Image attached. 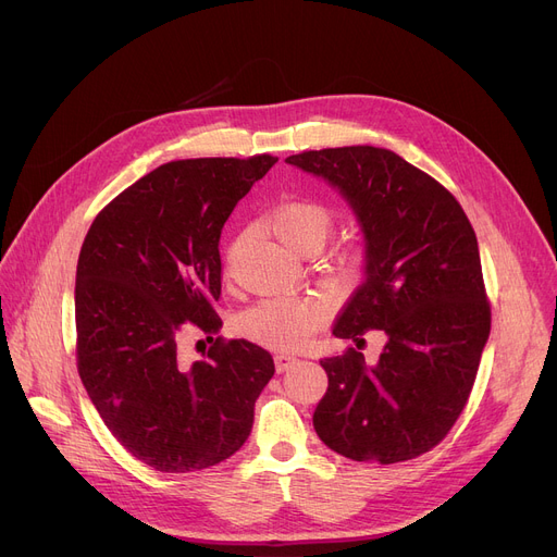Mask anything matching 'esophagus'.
Instances as JSON below:
<instances>
[{"label": "esophagus", "instance_id": "1", "mask_svg": "<svg viewBox=\"0 0 557 557\" xmlns=\"http://www.w3.org/2000/svg\"><path fill=\"white\" fill-rule=\"evenodd\" d=\"M274 362H276V372L281 374V372H287V369L297 362V358L289 356V354H276Z\"/></svg>", "mask_w": 557, "mask_h": 557}]
</instances>
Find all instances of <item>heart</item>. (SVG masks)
Masks as SVG:
<instances>
[{
    "mask_svg": "<svg viewBox=\"0 0 557 557\" xmlns=\"http://www.w3.org/2000/svg\"><path fill=\"white\" fill-rule=\"evenodd\" d=\"M268 224L278 240L293 251H320L333 231V213L320 201L293 199L274 206ZM320 322V308L308 299L260 301L240 317V331L262 344L295 347Z\"/></svg>",
    "mask_w": 557,
    "mask_h": 557,
    "instance_id": "obj_1",
    "label": "heart"
}]
</instances>
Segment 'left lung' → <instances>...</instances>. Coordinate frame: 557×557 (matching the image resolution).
<instances>
[{
    "label": "left lung",
    "mask_w": 557,
    "mask_h": 557,
    "mask_svg": "<svg viewBox=\"0 0 557 557\" xmlns=\"http://www.w3.org/2000/svg\"><path fill=\"white\" fill-rule=\"evenodd\" d=\"M285 163L335 188L364 240V281L333 335L387 337L376 364L356 349L320 360L329 389L314 431L349 460H412L451 431L490 337L475 233L444 185L389 149L304 151Z\"/></svg>",
    "instance_id": "8db88e82"
}]
</instances>
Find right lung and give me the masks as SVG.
<instances>
[{"label":"right lung","instance_id":"obj_1","mask_svg":"<svg viewBox=\"0 0 557 557\" xmlns=\"http://www.w3.org/2000/svg\"><path fill=\"white\" fill-rule=\"evenodd\" d=\"M276 156L190 158L145 174L95 218L76 264L78 376L126 451L188 473L240 448L274 360L249 339L218 337L203 361L175 356L190 321L211 341L222 320L220 235Z\"/></svg>","mask_w":557,"mask_h":557}]
</instances>
